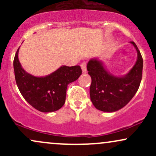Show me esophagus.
Masks as SVG:
<instances>
[{
    "instance_id": "34e87169",
    "label": "esophagus",
    "mask_w": 156,
    "mask_h": 156,
    "mask_svg": "<svg viewBox=\"0 0 156 156\" xmlns=\"http://www.w3.org/2000/svg\"><path fill=\"white\" fill-rule=\"evenodd\" d=\"M80 67H81L83 73H87V64H86V63H82L80 64Z\"/></svg>"
}]
</instances>
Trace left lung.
<instances>
[{"label":"left lung","mask_w":156,"mask_h":156,"mask_svg":"<svg viewBox=\"0 0 156 156\" xmlns=\"http://www.w3.org/2000/svg\"><path fill=\"white\" fill-rule=\"evenodd\" d=\"M137 51V59L125 76H116L105 69L98 58H91L87 64L88 74L92 78L91 101L98 110L114 112L129 103L136 93L142 77L143 59L136 44L130 42Z\"/></svg>","instance_id":"obj_1"}]
</instances>
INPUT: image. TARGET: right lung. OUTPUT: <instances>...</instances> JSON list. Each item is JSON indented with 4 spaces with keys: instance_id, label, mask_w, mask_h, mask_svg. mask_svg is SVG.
<instances>
[{
    "instance_id": "add662e5",
    "label": "right lung",
    "mask_w": 156,
    "mask_h": 156,
    "mask_svg": "<svg viewBox=\"0 0 156 156\" xmlns=\"http://www.w3.org/2000/svg\"><path fill=\"white\" fill-rule=\"evenodd\" d=\"M19 49L14 58V70L17 87L25 100L41 112L58 110L65 103L67 85L82 74L80 66H62L45 76H34L22 67Z\"/></svg>"
}]
</instances>
